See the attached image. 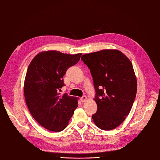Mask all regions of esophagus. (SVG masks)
<instances>
[{
    "label": "esophagus",
    "mask_w": 160,
    "mask_h": 160,
    "mask_svg": "<svg viewBox=\"0 0 160 160\" xmlns=\"http://www.w3.org/2000/svg\"><path fill=\"white\" fill-rule=\"evenodd\" d=\"M87 99H88V97H87L86 95L81 97V98H80V100H81L82 102H86V101H87Z\"/></svg>",
    "instance_id": "obj_1"
}]
</instances>
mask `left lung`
I'll list each match as a JSON object with an SVG mask.
<instances>
[{"label":"left lung","mask_w":160,"mask_h":160,"mask_svg":"<svg viewBox=\"0 0 160 160\" xmlns=\"http://www.w3.org/2000/svg\"><path fill=\"white\" fill-rule=\"evenodd\" d=\"M96 91L97 110L92 115L100 129L110 130L126 119L137 94V78L131 61L121 51L103 50L83 54Z\"/></svg>","instance_id":"obj_1"}]
</instances>
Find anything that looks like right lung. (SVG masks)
<instances>
[{"label":"right lung","instance_id":"right-lung-1","mask_svg":"<svg viewBox=\"0 0 160 160\" xmlns=\"http://www.w3.org/2000/svg\"><path fill=\"white\" fill-rule=\"evenodd\" d=\"M81 54L43 51L29 65L24 82L25 102L33 118L50 131L66 128L78 107L77 97L60 95L59 91L68 68L77 64Z\"/></svg>","mask_w":160,"mask_h":160}]
</instances>
